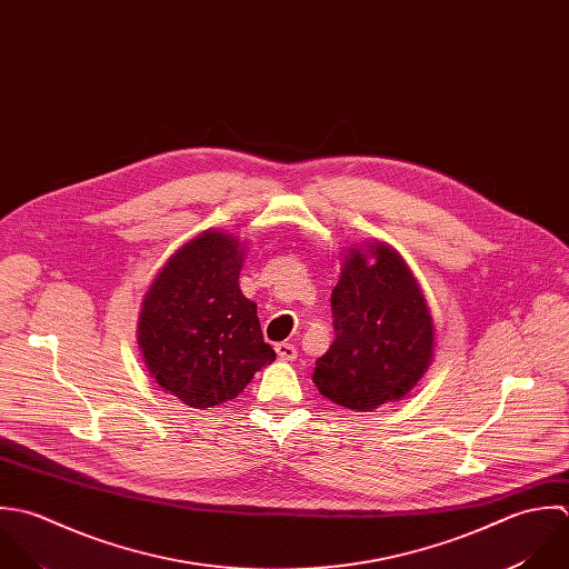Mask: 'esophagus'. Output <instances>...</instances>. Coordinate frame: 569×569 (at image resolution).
Returning a JSON list of instances; mask_svg holds the SVG:
<instances>
[{
  "mask_svg": "<svg viewBox=\"0 0 569 569\" xmlns=\"http://www.w3.org/2000/svg\"><path fill=\"white\" fill-rule=\"evenodd\" d=\"M276 353H278V358H280V360H284V362H291V360H296V358H298L296 347H293V345H289V342H280V345H276Z\"/></svg>",
  "mask_w": 569,
  "mask_h": 569,
  "instance_id": "obj_1",
  "label": "esophagus"
}]
</instances>
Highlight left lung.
I'll list each match as a JSON object with an SVG mask.
<instances>
[{
  "mask_svg": "<svg viewBox=\"0 0 569 569\" xmlns=\"http://www.w3.org/2000/svg\"><path fill=\"white\" fill-rule=\"evenodd\" d=\"M336 340L316 362L313 383L333 403L369 412L397 401L432 362L435 325L401 256L369 242L345 256L331 293Z\"/></svg>",
  "mask_w": 569,
  "mask_h": 569,
  "instance_id": "8db88e82",
  "label": "left lung"
}]
</instances>
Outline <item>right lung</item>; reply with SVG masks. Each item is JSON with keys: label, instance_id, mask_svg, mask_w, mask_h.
Returning a JSON list of instances; mask_svg holds the SVG:
<instances>
[{"label": "right lung", "instance_id": "add662e5", "mask_svg": "<svg viewBox=\"0 0 569 569\" xmlns=\"http://www.w3.org/2000/svg\"><path fill=\"white\" fill-rule=\"evenodd\" d=\"M244 247L207 229L188 240L152 280L137 340L157 383L191 408L238 397L276 360L262 340L256 305L240 291Z\"/></svg>", "mask_w": 569, "mask_h": 569}]
</instances>
